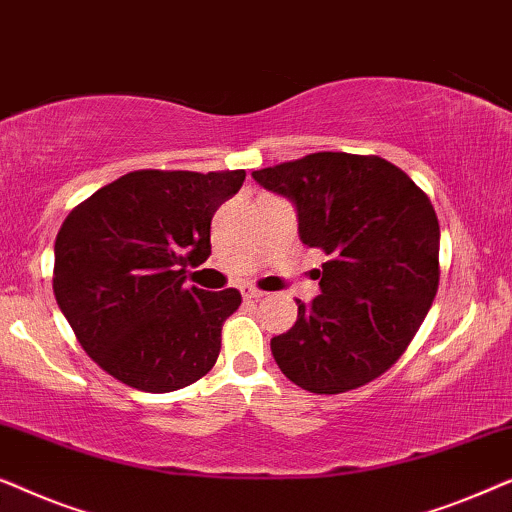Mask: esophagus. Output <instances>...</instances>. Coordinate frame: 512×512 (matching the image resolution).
<instances>
[{"mask_svg": "<svg viewBox=\"0 0 512 512\" xmlns=\"http://www.w3.org/2000/svg\"><path fill=\"white\" fill-rule=\"evenodd\" d=\"M242 296L247 298V300H261V298L265 296V293H263L261 289H254V286H249V289L242 291Z\"/></svg>", "mask_w": 512, "mask_h": 512, "instance_id": "1", "label": "esophagus"}]
</instances>
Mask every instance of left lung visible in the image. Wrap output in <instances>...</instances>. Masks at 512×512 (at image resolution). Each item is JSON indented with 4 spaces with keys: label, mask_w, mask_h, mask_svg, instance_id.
I'll use <instances>...</instances> for the list:
<instances>
[{
    "label": "left lung",
    "mask_w": 512,
    "mask_h": 512,
    "mask_svg": "<svg viewBox=\"0 0 512 512\" xmlns=\"http://www.w3.org/2000/svg\"><path fill=\"white\" fill-rule=\"evenodd\" d=\"M289 198L298 233L328 261L321 293L270 340L277 366L312 394H342L394 366L438 291V216L426 193L380 156L321 151L251 172Z\"/></svg>",
    "instance_id": "1"
}]
</instances>
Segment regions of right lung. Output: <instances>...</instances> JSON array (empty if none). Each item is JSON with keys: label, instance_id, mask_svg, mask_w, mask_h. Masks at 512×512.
Returning <instances> with one entry per match:
<instances>
[{"label": "right lung", "instance_id": "add662e5", "mask_svg": "<svg viewBox=\"0 0 512 512\" xmlns=\"http://www.w3.org/2000/svg\"><path fill=\"white\" fill-rule=\"evenodd\" d=\"M244 170L123 174L74 207L55 237L53 293L102 370L149 394L184 389L219 359L237 289L186 286L212 254L209 228Z\"/></svg>", "mask_w": 512, "mask_h": 512}]
</instances>
